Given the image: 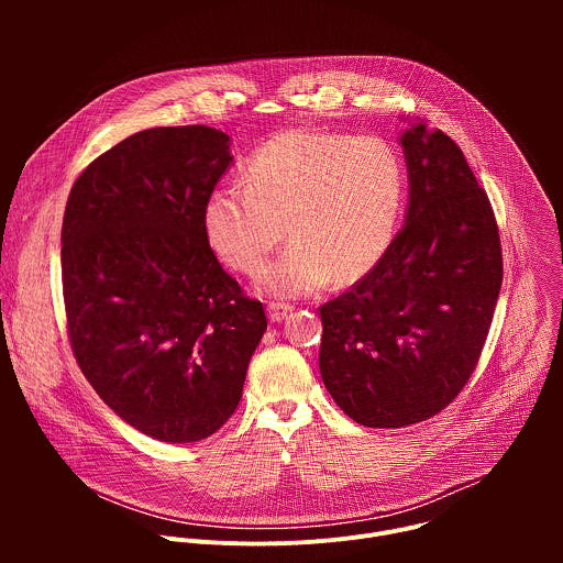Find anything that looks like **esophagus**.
Segmentation results:
<instances>
[{
    "mask_svg": "<svg viewBox=\"0 0 563 563\" xmlns=\"http://www.w3.org/2000/svg\"><path fill=\"white\" fill-rule=\"evenodd\" d=\"M291 309L294 307L289 302H280V300H272L267 305V313H269V318L274 320V323H280V320H285L291 313Z\"/></svg>",
    "mask_w": 563,
    "mask_h": 563,
    "instance_id": "1",
    "label": "esophagus"
}]
</instances>
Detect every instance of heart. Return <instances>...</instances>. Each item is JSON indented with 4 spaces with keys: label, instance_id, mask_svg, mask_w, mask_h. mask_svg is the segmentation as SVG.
<instances>
[{
    "label": "heart",
    "instance_id": "1",
    "mask_svg": "<svg viewBox=\"0 0 563 563\" xmlns=\"http://www.w3.org/2000/svg\"><path fill=\"white\" fill-rule=\"evenodd\" d=\"M406 202V165L378 135L294 129L274 135L247 163L245 185H218L202 227L213 254L254 274L287 231L294 238L258 285L305 296L334 278L352 283L385 256ZM286 229H282V222Z\"/></svg>",
    "mask_w": 563,
    "mask_h": 563
}]
</instances>
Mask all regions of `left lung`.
Returning a JSON list of instances; mask_svg holds the SVG:
<instances>
[{
  "mask_svg": "<svg viewBox=\"0 0 563 563\" xmlns=\"http://www.w3.org/2000/svg\"><path fill=\"white\" fill-rule=\"evenodd\" d=\"M398 144L406 224L367 276L320 307V376L367 428H406L452 404L484 350L504 278L490 200L456 142L415 120Z\"/></svg>",
  "mask_w": 563,
  "mask_h": 563,
  "instance_id": "1",
  "label": "left lung"
}]
</instances>
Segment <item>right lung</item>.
Masks as SVG:
<instances>
[{
  "label": "right lung",
  "mask_w": 563,
  "mask_h": 563,
  "mask_svg": "<svg viewBox=\"0 0 563 563\" xmlns=\"http://www.w3.org/2000/svg\"><path fill=\"white\" fill-rule=\"evenodd\" d=\"M227 133L191 124L129 135L85 169L62 222L75 361L104 404L165 443L211 437L235 412L267 330L202 227L233 163Z\"/></svg>",
  "instance_id": "add662e5"
}]
</instances>
